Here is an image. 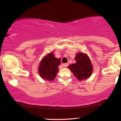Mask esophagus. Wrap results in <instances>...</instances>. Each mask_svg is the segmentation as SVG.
Instances as JSON below:
<instances>
[{"label": "esophagus", "instance_id": "esophagus-1", "mask_svg": "<svg viewBox=\"0 0 121 121\" xmlns=\"http://www.w3.org/2000/svg\"><path fill=\"white\" fill-rule=\"evenodd\" d=\"M68 65H69L68 63H65V64H62V66L64 68H66L68 66Z\"/></svg>", "mask_w": 121, "mask_h": 121}]
</instances>
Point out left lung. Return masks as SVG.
I'll return each mask as SVG.
<instances>
[{"instance_id":"8db88e82","label":"left lung","mask_w":121,"mask_h":121,"mask_svg":"<svg viewBox=\"0 0 121 121\" xmlns=\"http://www.w3.org/2000/svg\"><path fill=\"white\" fill-rule=\"evenodd\" d=\"M74 59L76 63L69 65L68 68L79 80L89 78L93 72L92 65L89 57L81 52L76 55Z\"/></svg>"}]
</instances>
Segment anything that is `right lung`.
Wrapping results in <instances>:
<instances>
[{"label": "right lung", "instance_id": "right-lung-1", "mask_svg": "<svg viewBox=\"0 0 121 121\" xmlns=\"http://www.w3.org/2000/svg\"><path fill=\"white\" fill-rule=\"evenodd\" d=\"M61 64L60 59H57L52 52L41 60L39 68L40 76L44 80L52 81L56 77L59 72V65Z\"/></svg>", "mask_w": 121, "mask_h": 121}]
</instances>
